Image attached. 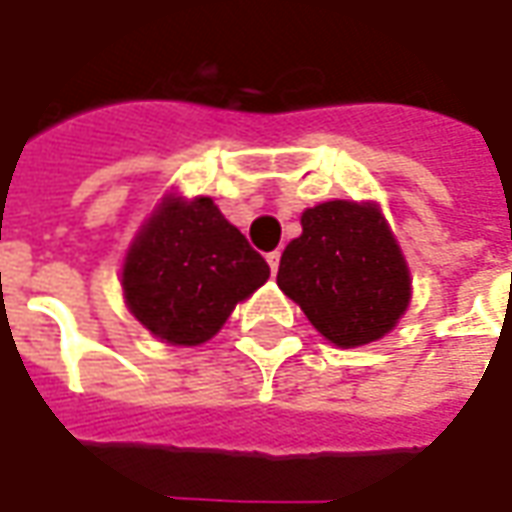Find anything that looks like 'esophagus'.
<instances>
[{"label":"esophagus","instance_id":"34e87169","mask_svg":"<svg viewBox=\"0 0 512 512\" xmlns=\"http://www.w3.org/2000/svg\"><path fill=\"white\" fill-rule=\"evenodd\" d=\"M266 260H269L271 274H277V269H280V252H271V255L266 257Z\"/></svg>","mask_w":512,"mask_h":512}]
</instances>
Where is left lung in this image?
Wrapping results in <instances>:
<instances>
[{"mask_svg": "<svg viewBox=\"0 0 512 512\" xmlns=\"http://www.w3.org/2000/svg\"><path fill=\"white\" fill-rule=\"evenodd\" d=\"M285 246L277 285L330 344L384 339L412 300V277L375 201H322L300 218Z\"/></svg>", "mask_w": 512, "mask_h": 512, "instance_id": "left-lung-1", "label": "left lung"}]
</instances>
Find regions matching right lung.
I'll use <instances>...</instances> for the list:
<instances>
[{"label":"right lung","mask_w":512,"mask_h":512,"mask_svg":"<svg viewBox=\"0 0 512 512\" xmlns=\"http://www.w3.org/2000/svg\"><path fill=\"white\" fill-rule=\"evenodd\" d=\"M269 280V263L210 196L168 193L123 260V300L142 328L179 347L210 342L235 305Z\"/></svg>","instance_id":"add662e5"}]
</instances>
